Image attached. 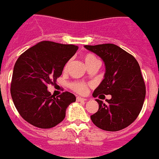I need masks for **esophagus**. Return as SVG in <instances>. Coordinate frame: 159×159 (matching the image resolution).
Returning <instances> with one entry per match:
<instances>
[{"label": "esophagus", "mask_w": 159, "mask_h": 159, "mask_svg": "<svg viewBox=\"0 0 159 159\" xmlns=\"http://www.w3.org/2000/svg\"><path fill=\"white\" fill-rule=\"evenodd\" d=\"M76 100H77V101H82V102H83V101H84H84H86L87 99H85V98H82V97L78 96V97H77V98H76Z\"/></svg>", "instance_id": "obj_1"}]
</instances>
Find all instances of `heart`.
<instances>
[{
  "instance_id": "heart-1",
  "label": "heart",
  "mask_w": 159,
  "mask_h": 159,
  "mask_svg": "<svg viewBox=\"0 0 159 159\" xmlns=\"http://www.w3.org/2000/svg\"><path fill=\"white\" fill-rule=\"evenodd\" d=\"M84 60L85 62V64L87 66L89 65V64H92V63L95 62V61H99V60L96 58V57L92 54H86L84 55ZM68 64H66L65 67L64 68H67ZM71 88H72L75 92H78L80 94H84L87 92V86L86 84H84V83H73V84H71Z\"/></svg>"
}]
</instances>
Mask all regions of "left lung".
I'll list each match as a JSON object with an SVG mask.
<instances>
[{"mask_svg":"<svg viewBox=\"0 0 159 159\" xmlns=\"http://www.w3.org/2000/svg\"><path fill=\"white\" fill-rule=\"evenodd\" d=\"M102 59L104 78L94 91L93 97L111 95L106 103L96 99L99 110L91 116L102 130L117 131L128 127L138 117L146 96L145 83L139 64L133 56L113 43L84 45Z\"/></svg>","mask_w":159,"mask_h":159,"instance_id":"left-lung-1","label":"left lung"}]
</instances>
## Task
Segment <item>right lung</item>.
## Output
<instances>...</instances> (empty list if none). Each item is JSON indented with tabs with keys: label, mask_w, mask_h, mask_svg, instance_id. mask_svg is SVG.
Instances as JSON below:
<instances>
[{
	"label": "right lung",
	"mask_w": 159,
	"mask_h": 159,
	"mask_svg": "<svg viewBox=\"0 0 159 159\" xmlns=\"http://www.w3.org/2000/svg\"><path fill=\"white\" fill-rule=\"evenodd\" d=\"M77 49L73 44L41 41L20 56L13 67L10 92L16 110L25 121L48 129L64 120L67 107L75 102V96L65 92L55 97L48 91V84L61 75Z\"/></svg>",
	"instance_id": "right-lung-1"
}]
</instances>
